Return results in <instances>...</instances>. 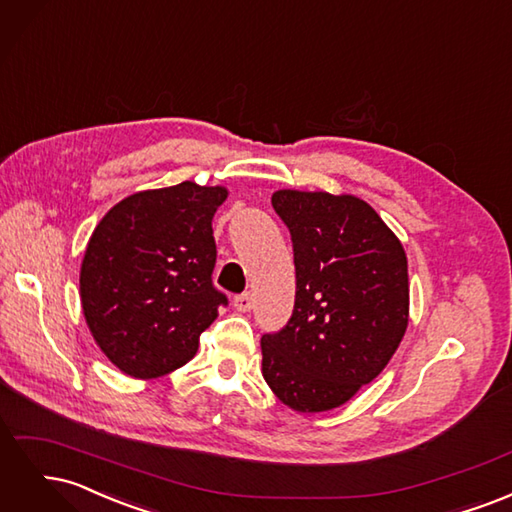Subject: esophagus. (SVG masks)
Here are the masks:
<instances>
[{"label": "esophagus", "instance_id": "34e87169", "mask_svg": "<svg viewBox=\"0 0 512 512\" xmlns=\"http://www.w3.org/2000/svg\"><path fill=\"white\" fill-rule=\"evenodd\" d=\"M232 305H235L237 312H250V309L254 307V299L250 292H243V294H237L235 301H232Z\"/></svg>", "mask_w": 512, "mask_h": 512}]
</instances>
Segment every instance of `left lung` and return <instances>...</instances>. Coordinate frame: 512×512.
<instances>
[{
  "label": "left lung",
  "mask_w": 512,
  "mask_h": 512,
  "mask_svg": "<svg viewBox=\"0 0 512 512\" xmlns=\"http://www.w3.org/2000/svg\"><path fill=\"white\" fill-rule=\"evenodd\" d=\"M297 294L286 327L260 339L262 376L297 412L339 408L391 361L408 329L404 245L365 200L280 190Z\"/></svg>",
  "instance_id": "obj_1"
}]
</instances>
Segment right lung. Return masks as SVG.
I'll list each match as a JSON object with an SVG mask.
<instances>
[{
	"mask_svg": "<svg viewBox=\"0 0 512 512\" xmlns=\"http://www.w3.org/2000/svg\"><path fill=\"white\" fill-rule=\"evenodd\" d=\"M228 190L194 181L136 192L108 211L81 265L87 327L108 361L132 378L188 363L226 294L211 282V220Z\"/></svg>",
	"mask_w": 512,
	"mask_h": 512,
	"instance_id": "obj_1",
	"label": "right lung"
}]
</instances>
